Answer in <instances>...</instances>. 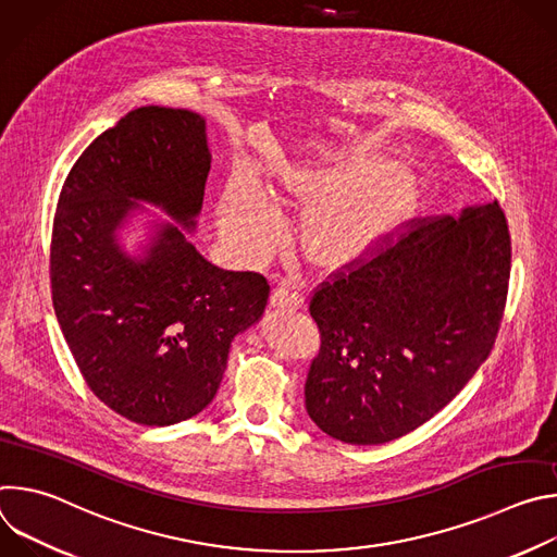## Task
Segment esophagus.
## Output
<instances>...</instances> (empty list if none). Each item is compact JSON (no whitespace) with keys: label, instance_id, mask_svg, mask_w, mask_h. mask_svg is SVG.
I'll use <instances>...</instances> for the list:
<instances>
[{"label":"esophagus","instance_id":"34e87169","mask_svg":"<svg viewBox=\"0 0 557 557\" xmlns=\"http://www.w3.org/2000/svg\"><path fill=\"white\" fill-rule=\"evenodd\" d=\"M271 304L275 308H282V310H297L304 306V295L299 290V284L290 282V280H282L277 282L273 295H271Z\"/></svg>","mask_w":557,"mask_h":557}]
</instances>
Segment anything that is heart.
Returning <instances> with one entry per match:
<instances>
[{"instance_id": "1", "label": "heart", "mask_w": 557, "mask_h": 557, "mask_svg": "<svg viewBox=\"0 0 557 557\" xmlns=\"http://www.w3.org/2000/svg\"><path fill=\"white\" fill-rule=\"evenodd\" d=\"M280 185L288 198L304 202L320 200L304 218L301 240L306 253L326 267L344 264L357 256L404 209L401 187L396 183H385L374 194L331 196L348 185V176L320 165L286 168ZM282 215L277 194L249 170L235 172L220 194V226L228 243L249 258L269 251L280 231Z\"/></svg>"}]
</instances>
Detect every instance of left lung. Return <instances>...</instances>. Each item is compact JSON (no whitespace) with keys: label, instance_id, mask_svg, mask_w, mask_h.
Instances as JSON below:
<instances>
[{"label":"left lung","instance_id":"8db88e82","mask_svg":"<svg viewBox=\"0 0 557 557\" xmlns=\"http://www.w3.org/2000/svg\"><path fill=\"white\" fill-rule=\"evenodd\" d=\"M383 243L308 301L322 346L306 410L350 445L394 441L441 412L490 357L509 290L511 237L498 200L460 218L410 220Z\"/></svg>","mask_w":557,"mask_h":557}]
</instances>
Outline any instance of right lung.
<instances>
[{
	"mask_svg": "<svg viewBox=\"0 0 557 557\" xmlns=\"http://www.w3.org/2000/svg\"><path fill=\"white\" fill-rule=\"evenodd\" d=\"M211 168L205 119L189 110H132L78 156L52 222L50 286L67 348L88 387L138 425L202 412L220 387L231 342L253 326L271 286L224 271L187 240ZM136 199L163 206L146 256L129 259L115 228Z\"/></svg>",
	"mask_w": 557,
	"mask_h": 557,
	"instance_id": "right-lung-1",
	"label": "right lung"
}]
</instances>
